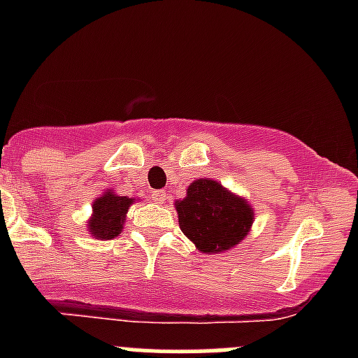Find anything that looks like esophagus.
Wrapping results in <instances>:
<instances>
[{"label":"esophagus","mask_w":358,"mask_h":358,"mask_svg":"<svg viewBox=\"0 0 358 358\" xmlns=\"http://www.w3.org/2000/svg\"><path fill=\"white\" fill-rule=\"evenodd\" d=\"M166 199H168V194L164 190H154L152 192V201L156 204H162V202H166Z\"/></svg>","instance_id":"34e87169"}]
</instances>
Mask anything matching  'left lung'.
<instances>
[{
  "instance_id": "obj_1",
  "label": "left lung",
  "mask_w": 358,
  "mask_h": 358,
  "mask_svg": "<svg viewBox=\"0 0 358 358\" xmlns=\"http://www.w3.org/2000/svg\"><path fill=\"white\" fill-rule=\"evenodd\" d=\"M182 232L201 252H223L237 246L251 230L255 211L248 201L223 189L222 183L199 178L175 202Z\"/></svg>"
}]
</instances>
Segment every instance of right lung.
<instances>
[{"label":"right lung","instance_id":"right-lung-1","mask_svg":"<svg viewBox=\"0 0 358 358\" xmlns=\"http://www.w3.org/2000/svg\"><path fill=\"white\" fill-rule=\"evenodd\" d=\"M133 202L135 199L117 196L112 190L103 192L93 202V215L88 220V232L100 241H109L117 237L122 232L126 213Z\"/></svg>","mask_w":358,"mask_h":358}]
</instances>
